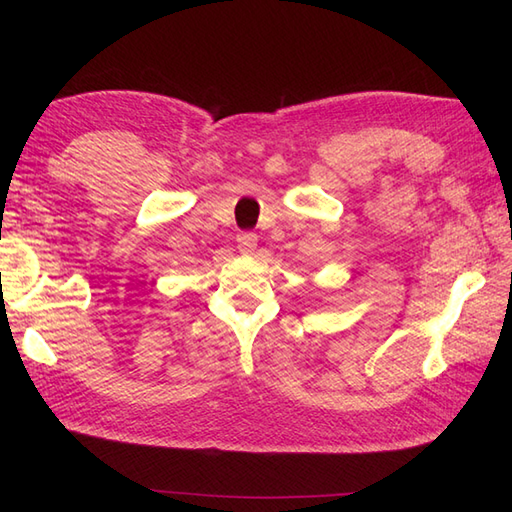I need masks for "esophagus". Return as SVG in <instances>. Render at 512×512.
Here are the masks:
<instances>
[{
  "label": "esophagus",
  "instance_id": "1",
  "mask_svg": "<svg viewBox=\"0 0 512 512\" xmlns=\"http://www.w3.org/2000/svg\"><path fill=\"white\" fill-rule=\"evenodd\" d=\"M256 241L258 237L254 235V232H239L237 235V247L241 254H252L256 250Z\"/></svg>",
  "mask_w": 512,
  "mask_h": 512
}]
</instances>
